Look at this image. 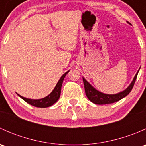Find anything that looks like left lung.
<instances>
[{
  "label": "left lung",
  "mask_w": 146,
  "mask_h": 146,
  "mask_svg": "<svg viewBox=\"0 0 146 146\" xmlns=\"http://www.w3.org/2000/svg\"><path fill=\"white\" fill-rule=\"evenodd\" d=\"M130 24V23H129ZM139 71V70H138ZM138 71L135 76L133 81L130 84L129 87L124 90L122 92L119 93L114 94V95H108V94H104L100 91L97 90L96 89L93 88L90 84L84 78H82L84 83V87H85V91L86 96L88 97V99L92 102L95 103L96 104H111V103L116 102L120 100L121 99L123 98L129 94V92L131 91L133 85H134L135 82H136L137 76H138Z\"/></svg>",
  "instance_id": "1"
}]
</instances>
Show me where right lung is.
<instances>
[{"mask_svg": "<svg viewBox=\"0 0 146 146\" xmlns=\"http://www.w3.org/2000/svg\"><path fill=\"white\" fill-rule=\"evenodd\" d=\"M69 72L67 71L61 77V78L58 80V83L56 84V87L54 88V89L53 90L52 92L44 98H42V99L39 100H32V99H28V98H24V97L21 96V95H18V96H20V98L23 100H24L26 102H27L28 104H31L32 106H35L36 107H42V108H44V107H48L50 106L53 105L54 103L56 102L60 98V95H61V86H62L63 81H64V79L65 76H66L68 73Z\"/></svg>", "mask_w": 146, "mask_h": 146, "instance_id": "1", "label": "right lung"}]
</instances>
